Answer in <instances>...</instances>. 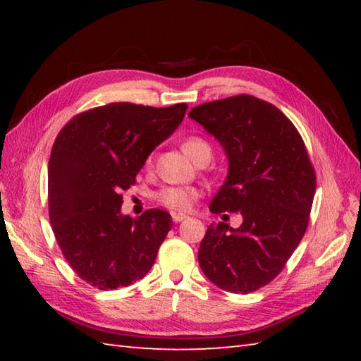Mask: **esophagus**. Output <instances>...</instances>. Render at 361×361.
I'll use <instances>...</instances> for the list:
<instances>
[{"label": "esophagus", "mask_w": 361, "mask_h": 361, "mask_svg": "<svg viewBox=\"0 0 361 361\" xmlns=\"http://www.w3.org/2000/svg\"><path fill=\"white\" fill-rule=\"evenodd\" d=\"M188 216L186 214H180V212H172V220L175 221V224H178V221L185 220Z\"/></svg>", "instance_id": "1"}]
</instances>
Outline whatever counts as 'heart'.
Masks as SVG:
<instances>
[{"label":"heart","mask_w":361,"mask_h":361,"mask_svg":"<svg viewBox=\"0 0 361 361\" xmlns=\"http://www.w3.org/2000/svg\"><path fill=\"white\" fill-rule=\"evenodd\" d=\"M183 150L195 164H208L212 158V145L202 136H189L183 142ZM147 164H150V158ZM198 195V189L192 186H164L153 194V198L169 209L185 212L192 208Z\"/></svg>","instance_id":"heart-1"}]
</instances>
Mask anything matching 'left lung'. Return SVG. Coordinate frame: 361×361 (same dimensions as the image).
I'll return each mask as SVG.
<instances>
[{
  "label": "left lung",
  "mask_w": 361,
  "mask_h": 361,
  "mask_svg": "<svg viewBox=\"0 0 361 361\" xmlns=\"http://www.w3.org/2000/svg\"><path fill=\"white\" fill-rule=\"evenodd\" d=\"M225 149L228 176L209 211L243 221L209 225L198 250L206 278L251 293L278 276L307 229L317 176L301 135L273 104L250 94L206 102L188 114Z\"/></svg>",
  "instance_id": "obj_1"
}]
</instances>
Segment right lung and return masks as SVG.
Wrapping results in <instances>:
<instances>
[{"instance_id":"1","label":"right lung","mask_w":361,"mask_h":361,"mask_svg":"<svg viewBox=\"0 0 361 361\" xmlns=\"http://www.w3.org/2000/svg\"><path fill=\"white\" fill-rule=\"evenodd\" d=\"M186 104L166 109L114 102L79 113L60 130L48 164L54 235L80 279L116 290L142 279L172 228L171 214L122 216V190L153 149L181 124Z\"/></svg>"}]
</instances>
